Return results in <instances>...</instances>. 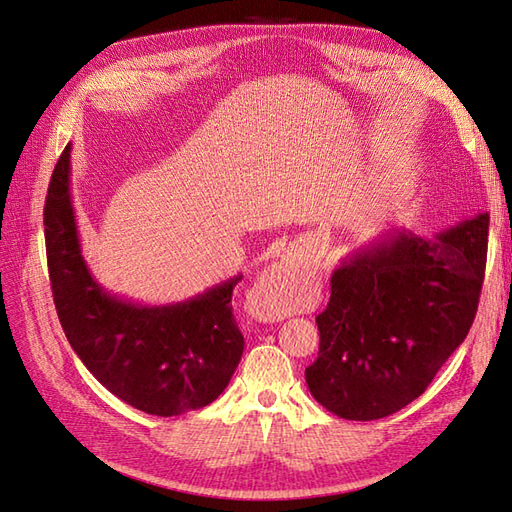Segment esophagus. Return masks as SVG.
I'll use <instances>...</instances> for the list:
<instances>
[{"instance_id": "1", "label": "esophagus", "mask_w": 512, "mask_h": 512, "mask_svg": "<svg viewBox=\"0 0 512 512\" xmlns=\"http://www.w3.org/2000/svg\"><path fill=\"white\" fill-rule=\"evenodd\" d=\"M316 297L314 284L303 277L297 260L282 256L260 273L252 288V303L262 316L282 320L290 314H301Z\"/></svg>"}]
</instances>
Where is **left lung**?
Segmentation results:
<instances>
[{"mask_svg": "<svg viewBox=\"0 0 512 512\" xmlns=\"http://www.w3.org/2000/svg\"><path fill=\"white\" fill-rule=\"evenodd\" d=\"M489 213L431 239L386 230L342 260L318 314L309 393L346 421H376L421 397L466 339L483 288Z\"/></svg>", "mask_w": 512, "mask_h": 512, "instance_id": "1", "label": "left lung"}]
</instances>
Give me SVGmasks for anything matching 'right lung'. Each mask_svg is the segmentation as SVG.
I'll return each instance as SVG.
<instances>
[{
  "label": "right lung",
  "instance_id": "right-lung-1",
  "mask_svg": "<svg viewBox=\"0 0 512 512\" xmlns=\"http://www.w3.org/2000/svg\"><path fill=\"white\" fill-rule=\"evenodd\" d=\"M66 145L44 205L46 260L61 327L83 365L136 410L179 416L209 406L243 354L232 316L241 275L173 305H141L106 292L87 269L70 196Z\"/></svg>",
  "mask_w": 512,
  "mask_h": 512
}]
</instances>
